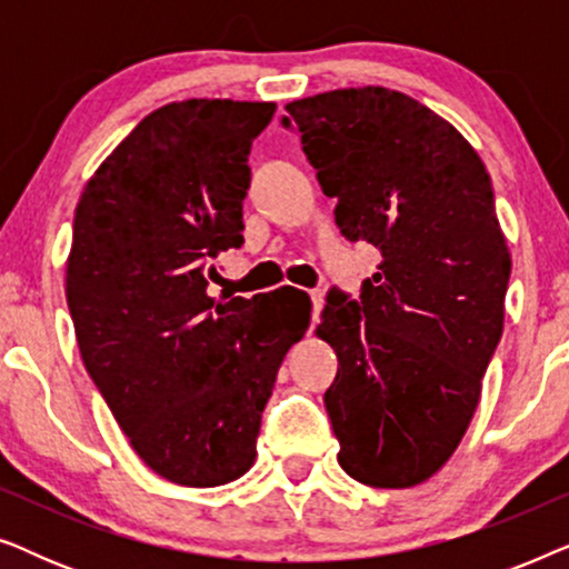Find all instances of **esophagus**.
I'll return each mask as SVG.
<instances>
[{"label": "esophagus", "instance_id": "obj_1", "mask_svg": "<svg viewBox=\"0 0 569 569\" xmlns=\"http://www.w3.org/2000/svg\"><path fill=\"white\" fill-rule=\"evenodd\" d=\"M310 300H313V321H318V316H321V310H323V302H326L323 292L313 290V292H310Z\"/></svg>", "mask_w": 569, "mask_h": 569}]
</instances>
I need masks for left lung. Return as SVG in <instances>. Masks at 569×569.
I'll list each match as a JSON object with an SVG mask.
<instances>
[{"label":"left lung","instance_id":"left-lung-1","mask_svg":"<svg viewBox=\"0 0 569 569\" xmlns=\"http://www.w3.org/2000/svg\"><path fill=\"white\" fill-rule=\"evenodd\" d=\"M284 108L341 236L383 253L360 302L333 290L316 329L339 360L323 396L339 466L368 487H417L469 430L502 337L510 251L492 181L461 131L403 92Z\"/></svg>","mask_w":569,"mask_h":569}]
</instances>
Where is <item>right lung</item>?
<instances>
[{"mask_svg": "<svg viewBox=\"0 0 569 569\" xmlns=\"http://www.w3.org/2000/svg\"><path fill=\"white\" fill-rule=\"evenodd\" d=\"M274 103L191 98L144 116L74 209L67 306L92 383L137 456L181 487L251 469L261 411L310 300L214 302V259L243 243L253 139Z\"/></svg>", "mask_w": 569, "mask_h": 569, "instance_id": "obj_1", "label": "right lung"}]
</instances>
